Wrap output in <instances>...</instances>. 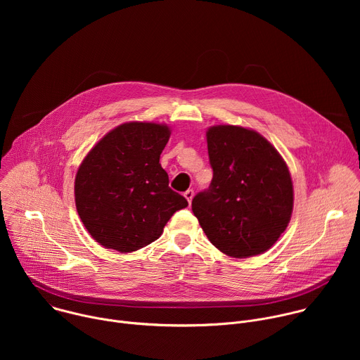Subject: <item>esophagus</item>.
Returning <instances> with one entry per match:
<instances>
[{
	"mask_svg": "<svg viewBox=\"0 0 360 360\" xmlns=\"http://www.w3.org/2000/svg\"><path fill=\"white\" fill-rule=\"evenodd\" d=\"M184 196L186 198V200H188V202H189V205H191V202H192V198H193V191H192V189H188V191H185Z\"/></svg>",
	"mask_w": 360,
	"mask_h": 360,
	"instance_id": "34e87169",
	"label": "esophagus"
}]
</instances>
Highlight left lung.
<instances>
[{
	"label": "left lung",
	"mask_w": 360,
	"mask_h": 360,
	"mask_svg": "<svg viewBox=\"0 0 360 360\" xmlns=\"http://www.w3.org/2000/svg\"><path fill=\"white\" fill-rule=\"evenodd\" d=\"M214 178L192 199V212L211 243L233 258L268 250L293 210L286 162L261 134L236 125L207 131Z\"/></svg>",
	"instance_id": "8db88e82"
}]
</instances>
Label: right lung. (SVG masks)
Returning <instances> with one entry per match:
<instances>
[{
  "label": "right lung",
  "mask_w": 360,
  "mask_h": 360,
  "mask_svg": "<svg viewBox=\"0 0 360 360\" xmlns=\"http://www.w3.org/2000/svg\"><path fill=\"white\" fill-rule=\"evenodd\" d=\"M169 127L125 122L102 138L75 176V205L89 235L121 253L157 240L171 217L188 207L172 191L160 157Z\"/></svg>",
  "instance_id": "add662e5"
}]
</instances>
